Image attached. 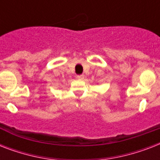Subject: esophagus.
Instances as JSON below:
<instances>
[{
  "label": "esophagus",
  "instance_id": "34e87169",
  "mask_svg": "<svg viewBox=\"0 0 160 160\" xmlns=\"http://www.w3.org/2000/svg\"><path fill=\"white\" fill-rule=\"evenodd\" d=\"M77 78L79 79V80H84V79H85V75H77Z\"/></svg>",
  "mask_w": 160,
  "mask_h": 160
}]
</instances>
